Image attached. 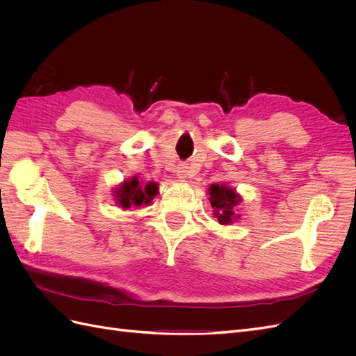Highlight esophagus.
<instances>
[{"instance_id": "obj_1", "label": "esophagus", "mask_w": 356, "mask_h": 356, "mask_svg": "<svg viewBox=\"0 0 356 356\" xmlns=\"http://www.w3.org/2000/svg\"><path fill=\"white\" fill-rule=\"evenodd\" d=\"M187 177H188V166L184 165V163L178 165V168H177V178L181 179V181H184Z\"/></svg>"}]
</instances>
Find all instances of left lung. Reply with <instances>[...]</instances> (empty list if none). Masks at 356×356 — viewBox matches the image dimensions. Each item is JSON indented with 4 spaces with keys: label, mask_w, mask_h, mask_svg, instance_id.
Returning a JSON list of instances; mask_svg holds the SVG:
<instances>
[{
    "label": "left lung",
    "mask_w": 356,
    "mask_h": 356,
    "mask_svg": "<svg viewBox=\"0 0 356 356\" xmlns=\"http://www.w3.org/2000/svg\"><path fill=\"white\" fill-rule=\"evenodd\" d=\"M209 202L213 209V217L218 220L220 224L229 225L241 218V213H238L236 208L239 207L242 202V196L234 188L221 182V184H211L208 188Z\"/></svg>",
    "instance_id": "obj_1"
}]
</instances>
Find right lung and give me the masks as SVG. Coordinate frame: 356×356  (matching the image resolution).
<instances>
[{"label":"right lung","instance_id":"add662e5","mask_svg":"<svg viewBox=\"0 0 356 356\" xmlns=\"http://www.w3.org/2000/svg\"><path fill=\"white\" fill-rule=\"evenodd\" d=\"M159 195V184L154 181H139L135 175L124 179L113 190V199L118 208L129 209L132 207H148Z\"/></svg>","mask_w":356,"mask_h":356}]
</instances>
